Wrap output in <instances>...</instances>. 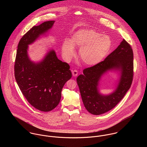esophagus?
I'll list each match as a JSON object with an SVG mask.
<instances>
[{
    "label": "esophagus",
    "instance_id": "esophagus-1",
    "mask_svg": "<svg viewBox=\"0 0 147 147\" xmlns=\"http://www.w3.org/2000/svg\"><path fill=\"white\" fill-rule=\"evenodd\" d=\"M72 75H73L74 76L76 77V76H77L78 75V72L77 70L75 69V70H73V71H72Z\"/></svg>",
    "mask_w": 147,
    "mask_h": 147
}]
</instances>
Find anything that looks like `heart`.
<instances>
[{
  "instance_id": "b5f03b06",
  "label": "heart",
  "mask_w": 147,
  "mask_h": 147,
  "mask_svg": "<svg viewBox=\"0 0 147 147\" xmlns=\"http://www.w3.org/2000/svg\"><path fill=\"white\" fill-rule=\"evenodd\" d=\"M111 47L110 37L92 29H82L75 33L71 42H63L62 51L65 61H69L75 55L74 47L80 49L79 57L83 63L94 65L101 62Z\"/></svg>"
}]
</instances>
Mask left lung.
<instances>
[{
  "mask_svg": "<svg viewBox=\"0 0 147 147\" xmlns=\"http://www.w3.org/2000/svg\"><path fill=\"white\" fill-rule=\"evenodd\" d=\"M134 54L130 45L125 40L104 61L83 70L77 78L82 98L85 109L93 115H100L113 109L123 98L132 82ZM120 71V80L116 90L109 95L99 92L98 82L107 70Z\"/></svg>",
  "mask_w": 147,
  "mask_h": 147,
  "instance_id": "left-lung-1",
  "label": "left lung"
}]
</instances>
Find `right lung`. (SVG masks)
Here are the masks:
<instances>
[{
	"label": "right lung",
	"instance_id": "add662e5",
	"mask_svg": "<svg viewBox=\"0 0 147 147\" xmlns=\"http://www.w3.org/2000/svg\"><path fill=\"white\" fill-rule=\"evenodd\" d=\"M55 21L33 26L19 42L14 66L15 77L22 94L36 109L50 111L59 104L65 83L72 77L68 63L49 51L42 61L34 63L28 55V45L50 29Z\"/></svg>",
	"mask_w": 147,
	"mask_h": 147
}]
</instances>
